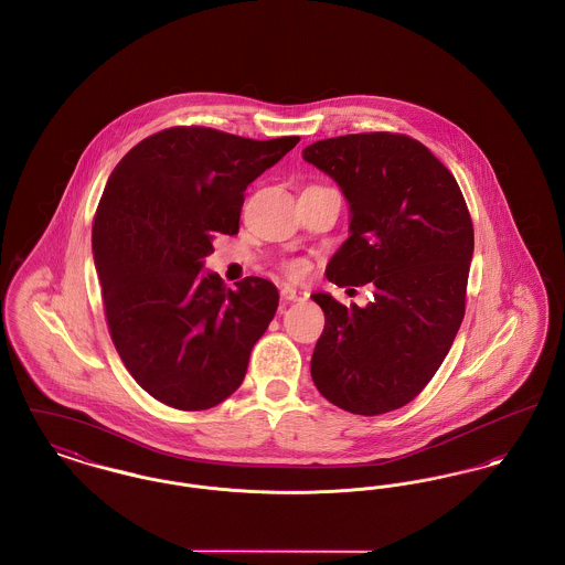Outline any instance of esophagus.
Returning <instances> with one entry per match:
<instances>
[{
	"mask_svg": "<svg viewBox=\"0 0 565 565\" xmlns=\"http://www.w3.org/2000/svg\"><path fill=\"white\" fill-rule=\"evenodd\" d=\"M281 299L286 300V302H305V300L309 299V295L292 288V286H284L281 288Z\"/></svg>",
	"mask_w": 565,
	"mask_h": 565,
	"instance_id": "1",
	"label": "esophagus"
}]
</instances>
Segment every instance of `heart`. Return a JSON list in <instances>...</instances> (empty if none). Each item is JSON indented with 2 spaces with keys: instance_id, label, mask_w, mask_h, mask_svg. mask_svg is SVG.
Segmentation results:
<instances>
[{
  "instance_id": "1",
  "label": "heart",
  "mask_w": 565,
  "mask_h": 565,
  "mask_svg": "<svg viewBox=\"0 0 565 565\" xmlns=\"http://www.w3.org/2000/svg\"><path fill=\"white\" fill-rule=\"evenodd\" d=\"M286 270H288V275L299 277V275L305 273V265H302V263H290V265L286 266Z\"/></svg>"
}]
</instances>
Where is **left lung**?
<instances>
[{"instance_id": "left-lung-1", "label": "left lung", "mask_w": 565, "mask_h": 565, "mask_svg": "<svg viewBox=\"0 0 565 565\" xmlns=\"http://www.w3.org/2000/svg\"><path fill=\"white\" fill-rule=\"evenodd\" d=\"M302 158L339 183L350 238L327 266L337 286H373L361 309L313 295L327 318L311 377L332 405L377 416L418 397L463 322L473 224L452 172L405 134H345Z\"/></svg>"}]
</instances>
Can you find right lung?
<instances>
[{
    "instance_id": "right-lung-1",
    "label": "right lung",
    "mask_w": 565,
    "mask_h": 565,
    "mask_svg": "<svg viewBox=\"0 0 565 565\" xmlns=\"http://www.w3.org/2000/svg\"><path fill=\"white\" fill-rule=\"evenodd\" d=\"M299 140L174 126L140 140L108 177L92 231L106 324L134 380L174 409L231 397L277 311L268 279L226 290L200 268L217 234L238 233L247 185Z\"/></svg>"
}]
</instances>
